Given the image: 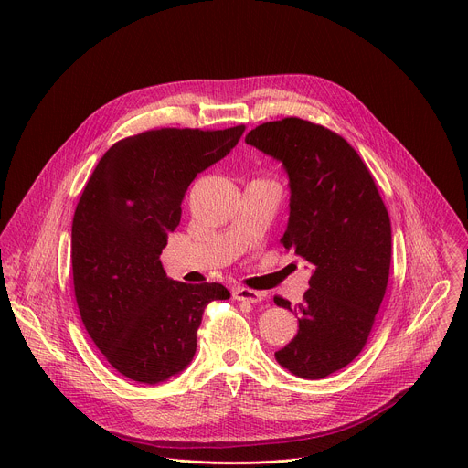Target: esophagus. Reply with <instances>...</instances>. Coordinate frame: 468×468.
Masks as SVG:
<instances>
[{
    "label": "esophagus",
    "instance_id": "1",
    "mask_svg": "<svg viewBox=\"0 0 468 468\" xmlns=\"http://www.w3.org/2000/svg\"><path fill=\"white\" fill-rule=\"evenodd\" d=\"M233 298L239 300V302H250V303H257L262 300V292L259 291H253V289H248V287H235L231 291Z\"/></svg>",
    "mask_w": 468,
    "mask_h": 468
}]
</instances>
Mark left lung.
<instances>
[{
	"label": "left lung",
	"instance_id": "left-lung-1",
	"mask_svg": "<svg viewBox=\"0 0 468 468\" xmlns=\"http://www.w3.org/2000/svg\"><path fill=\"white\" fill-rule=\"evenodd\" d=\"M246 144L283 163L291 215L282 244L313 264L300 305L274 296L298 316V333L276 359L298 378L322 379L367 345L388 282V213L359 154L324 125L266 122Z\"/></svg>",
	"mask_w": 468,
	"mask_h": 468
}]
</instances>
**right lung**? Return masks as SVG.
<instances>
[{"mask_svg": "<svg viewBox=\"0 0 468 468\" xmlns=\"http://www.w3.org/2000/svg\"><path fill=\"white\" fill-rule=\"evenodd\" d=\"M244 125L163 127L112 144L100 159L72 222V272L83 325L125 378L161 383L196 352V331L220 283H181L161 264L194 177L224 159Z\"/></svg>", "mask_w": 468, "mask_h": 468, "instance_id": "obj_1", "label": "right lung"}]
</instances>
